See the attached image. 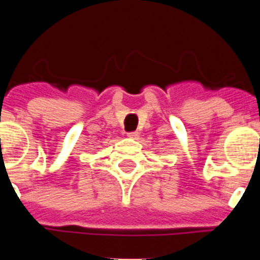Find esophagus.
Segmentation results:
<instances>
[{"instance_id":"obj_1","label":"esophagus","mask_w":260,"mask_h":260,"mask_svg":"<svg viewBox=\"0 0 260 260\" xmlns=\"http://www.w3.org/2000/svg\"><path fill=\"white\" fill-rule=\"evenodd\" d=\"M126 136H129V138H134V139H136V138L139 136V134H138V132H128V134H126Z\"/></svg>"}]
</instances>
